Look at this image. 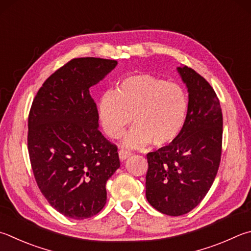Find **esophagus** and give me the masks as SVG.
<instances>
[{"label":"esophagus","mask_w":251,"mask_h":251,"mask_svg":"<svg viewBox=\"0 0 251 251\" xmlns=\"http://www.w3.org/2000/svg\"><path fill=\"white\" fill-rule=\"evenodd\" d=\"M118 156H120V159L123 161V160H125V159H127L128 157H130L131 156V152L129 151V150L121 149L120 151H118Z\"/></svg>","instance_id":"obj_1"}]
</instances>
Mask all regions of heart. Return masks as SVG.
<instances>
[{
  "label": "heart",
  "mask_w": 251,
  "mask_h": 251,
  "mask_svg": "<svg viewBox=\"0 0 251 251\" xmlns=\"http://www.w3.org/2000/svg\"><path fill=\"white\" fill-rule=\"evenodd\" d=\"M103 130L112 138L121 137L131 122L135 127L124 144L140 148L150 141L163 147L175 140L188 115V97L181 85L148 74H137L120 81L115 90L104 92L98 103Z\"/></svg>",
  "instance_id": "obj_1"
}]
</instances>
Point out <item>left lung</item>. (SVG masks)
<instances>
[{"instance_id": "left-lung-1", "label": "left lung", "mask_w": 251, "mask_h": 251, "mask_svg": "<svg viewBox=\"0 0 251 251\" xmlns=\"http://www.w3.org/2000/svg\"><path fill=\"white\" fill-rule=\"evenodd\" d=\"M189 92L188 115L179 136L147 153L146 198L162 214L180 216L211 189L222 154L223 114L215 91L191 68L177 67Z\"/></svg>"}]
</instances>
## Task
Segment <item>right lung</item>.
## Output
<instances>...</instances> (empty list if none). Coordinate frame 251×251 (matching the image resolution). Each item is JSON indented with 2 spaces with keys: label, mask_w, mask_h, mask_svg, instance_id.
Returning a JSON list of instances; mask_svg holds the SVG:
<instances>
[{
  "label": "right lung",
  "mask_w": 251,
  "mask_h": 251,
  "mask_svg": "<svg viewBox=\"0 0 251 251\" xmlns=\"http://www.w3.org/2000/svg\"><path fill=\"white\" fill-rule=\"evenodd\" d=\"M116 60L75 58L44 82L28 116V153L39 190L59 213L92 217L106 203V182L120 168L117 147L99 130L90 88Z\"/></svg>",
  "instance_id": "add662e5"
}]
</instances>
